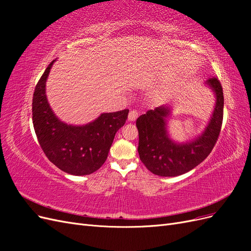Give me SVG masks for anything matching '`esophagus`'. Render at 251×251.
Returning <instances> with one entry per match:
<instances>
[{
	"label": "esophagus",
	"instance_id": "1",
	"mask_svg": "<svg viewBox=\"0 0 251 251\" xmlns=\"http://www.w3.org/2000/svg\"><path fill=\"white\" fill-rule=\"evenodd\" d=\"M137 117H138V112L136 110H132V111H130V113H128L127 118L130 121H135L136 119H137Z\"/></svg>",
	"mask_w": 251,
	"mask_h": 251
}]
</instances>
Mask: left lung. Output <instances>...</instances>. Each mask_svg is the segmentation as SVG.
I'll return each mask as SVG.
<instances>
[{"label":"left lung","instance_id":"obj_1","mask_svg":"<svg viewBox=\"0 0 251 251\" xmlns=\"http://www.w3.org/2000/svg\"><path fill=\"white\" fill-rule=\"evenodd\" d=\"M216 95V105L204 132L192 141L177 143L166 130L171 108L162 105L149 110L136 120L138 128V153L146 168L157 176L175 177L185 174L200 164L214 149L221 132L224 96L217 77L206 81Z\"/></svg>","mask_w":251,"mask_h":251}]
</instances>
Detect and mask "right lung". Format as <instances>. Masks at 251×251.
<instances>
[{"instance_id":"1","label":"right lung","mask_w":251,"mask_h":251,"mask_svg":"<svg viewBox=\"0 0 251 251\" xmlns=\"http://www.w3.org/2000/svg\"><path fill=\"white\" fill-rule=\"evenodd\" d=\"M52 60L35 87L32 120L37 140L49 160L63 172L85 176L96 172L107 160L116 132L126 124L128 110L102 113L85 126L60 121L51 110L46 96V80Z\"/></svg>"}]
</instances>
